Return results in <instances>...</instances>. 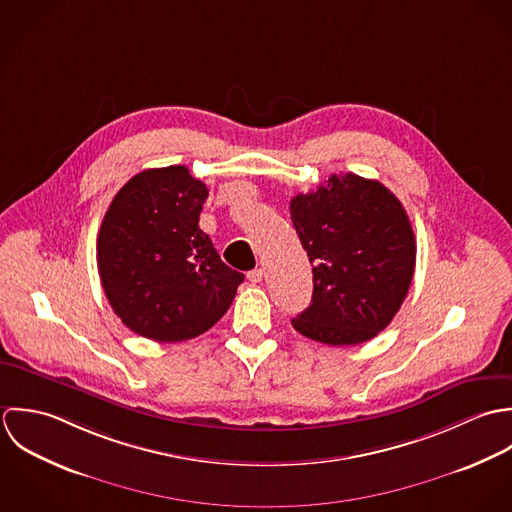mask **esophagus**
I'll return each mask as SVG.
<instances>
[{"label": "esophagus", "mask_w": 512, "mask_h": 512, "mask_svg": "<svg viewBox=\"0 0 512 512\" xmlns=\"http://www.w3.org/2000/svg\"><path fill=\"white\" fill-rule=\"evenodd\" d=\"M263 275H265L263 269H253V271L247 273V279H249L251 283H261V281H263Z\"/></svg>", "instance_id": "34e87169"}]
</instances>
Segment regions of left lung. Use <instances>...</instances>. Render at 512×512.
I'll return each mask as SVG.
<instances>
[{"label": "left lung", "instance_id": "obj_1", "mask_svg": "<svg viewBox=\"0 0 512 512\" xmlns=\"http://www.w3.org/2000/svg\"><path fill=\"white\" fill-rule=\"evenodd\" d=\"M291 219L312 265V301L291 322L310 340L354 346L382 332L415 271V237L400 200L380 182L330 176L291 200Z\"/></svg>", "mask_w": 512, "mask_h": 512}]
</instances>
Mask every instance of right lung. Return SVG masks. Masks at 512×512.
<instances>
[{
	"mask_svg": "<svg viewBox=\"0 0 512 512\" xmlns=\"http://www.w3.org/2000/svg\"><path fill=\"white\" fill-rule=\"evenodd\" d=\"M207 194L186 166L152 168L130 178L104 213L97 241L104 295L144 338L182 342L204 334L245 279L200 229Z\"/></svg>",
	"mask_w": 512,
	"mask_h": 512,
	"instance_id": "add662e5",
	"label": "right lung"
}]
</instances>
